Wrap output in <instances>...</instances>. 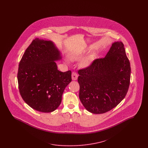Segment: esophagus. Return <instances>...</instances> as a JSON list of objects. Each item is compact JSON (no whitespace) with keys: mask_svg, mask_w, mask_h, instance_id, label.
I'll return each instance as SVG.
<instances>
[{"mask_svg":"<svg viewBox=\"0 0 148 148\" xmlns=\"http://www.w3.org/2000/svg\"><path fill=\"white\" fill-rule=\"evenodd\" d=\"M77 74L75 73V72H73L72 73V75H71V77H72V79L73 80H76L77 79Z\"/></svg>","mask_w":148,"mask_h":148,"instance_id":"esophagus-1","label":"esophagus"}]
</instances>
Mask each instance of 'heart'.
<instances>
[{
  "label": "heart",
  "mask_w": 148,
  "mask_h": 148,
  "mask_svg": "<svg viewBox=\"0 0 148 148\" xmlns=\"http://www.w3.org/2000/svg\"><path fill=\"white\" fill-rule=\"evenodd\" d=\"M84 54V53L83 52H74L70 54L69 57L71 60L76 61L81 59L83 56ZM91 60H92V57L88 56L84 59L83 60H82V62H81V65L83 67L88 66L90 65V64L91 63Z\"/></svg>",
  "instance_id": "b5f03b06"
}]
</instances>
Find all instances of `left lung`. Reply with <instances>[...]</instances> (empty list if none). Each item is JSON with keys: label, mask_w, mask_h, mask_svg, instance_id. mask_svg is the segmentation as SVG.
Returning a JSON list of instances; mask_svg holds the SVG:
<instances>
[{"label": "left lung", "mask_w": 148, "mask_h": 148, "mask_svg": "<svg viewBox=\"0 0 148 148\" xmlns=\"http://www.w3.org/2000/svg\"><path fill=\"white\" fill-rule=\"evenodd\" d=\"M124 47L121 42H114L106 57L78 71L79 98L89 112H108L127 95L131 68Z\"/></svg>", "instance_id": "left-lung-1"}]
</instances>
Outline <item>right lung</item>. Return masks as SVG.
<instances>
[{
    "instance_id": "1",
    "label": "right lung",
    "mask_w": 148,
    "mask_h": 148,
    "mask_svg": "<svg viewBox=\"0 0 148 148\" xmlns=\"http://www.w3.org/2000/svg\"><path fill=\"white\" fill-rule=\"evenodd\" d=\"M62 59L51 41L35 38L25 51L17 75L19 92L29 106L42 113L60 106L66 86L71 81V71H60L55 61Z\"/></svg>"
}]
</instances>
